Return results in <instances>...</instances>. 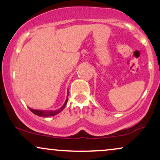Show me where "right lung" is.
<instances>
[{"mask_svg":"<svg viewBox=\"0 0 160 160\" xmlns=\"http://www.w3.org/2000/svg\"><path fill=\"white\" fill-rule=\"evenodd\" d=\"M68 92L67 98H66L65 104H64L61 108H58V109L50 110V111H41V110H35V109H32V108H28L33 113H34V114H36L37 116H39V117H52V116H55V115L58 114V113H59L60 112H61L62 110L65 108V105L67 104V102H68Z\"/></svg>","mask_w":160,"mask_h":160,"instance_id":"right-lung-1","label":"right lung"}]
</instances>
